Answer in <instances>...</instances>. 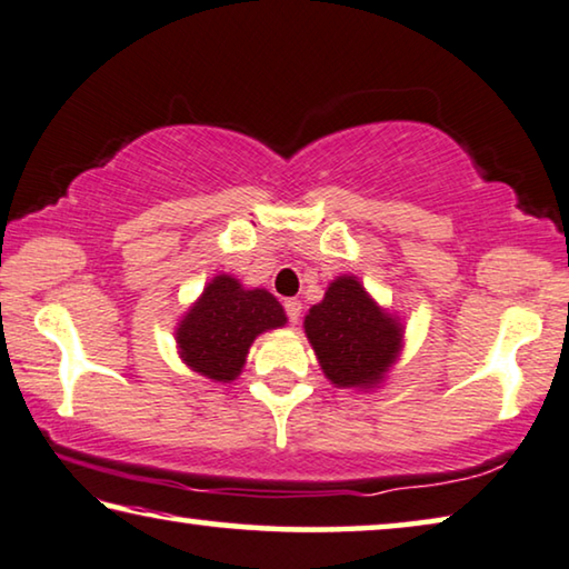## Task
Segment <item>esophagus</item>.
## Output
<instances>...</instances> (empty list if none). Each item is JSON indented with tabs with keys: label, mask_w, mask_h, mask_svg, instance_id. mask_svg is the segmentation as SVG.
Returning <instances> with one entry per match:
<instances>
[{
	"label": "esophagus",
	"mask_w": 569,
	"mask_h": 569,
	"mask_svg": "<svg viewBox=\"0 0 569 569\" xmlns=\"http://www.w3.org/2000/svg\"><path fill=\"white\" fill-rule=\"evenodd\" d=\"M283 309H286V317L291 319L293 323L301 319V309H303L301 301H296V299H286V301H283Z\"/></svg>",
	"instance_id": "1"
}]
</instances>
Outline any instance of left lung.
<instances>
[{
	"instance_id": "obj_1",
	"label": "left lung",
	"mask_w": 569,
	"mask_h": 569,
	"mask_svg": "<svg viewBox=\"0 0 569 569\" xmlns=\"http://www.w3.org/2000/svg\"><path fill=\"white\" fill-rule=\"evenodd\" d=\"M323 375L337 387H369L395 362L402 331L369 299L355 276L329 286L303 321Z\"/></svg>"
}]
</instances>
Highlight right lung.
I'll return each mask as SVG.
<instances>
[{"mask_svg": "<svg viewBox=\"0 0 569 569\" xmlns=\"http://www.w3.org/2000/svg\"><path fill=\"white\" fill-rule=\"evenodd\" d=\"M286 323L283 306L263 288L246 291L236 278L218 276L177 329L184 362L210 380L240 375L252 339Z\"/></svg>", "mask_w": 569, "mask_h": 569, "instance_id": "1", "label": "right lung"}]
</instances>
